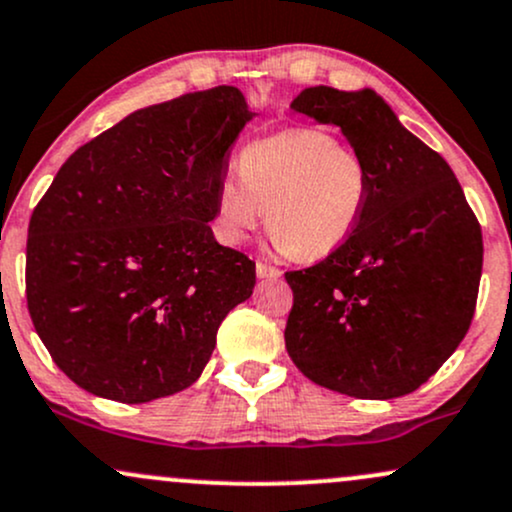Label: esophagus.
<instances>
[{"label":"esophagus","mask_w":512,"mask_h":512,"mask_svg":"<svg viewBox=\"0 0 512 512\" xmlns=\"http://www.w3.org/2000/svg\"><path fill=\"white\" fill-rule=\"evenodd\" d=\"M255 272H257V277H260V279H277V277H282V269L267 265V262H257Z\"/></svg>","instance_id":"esophagus-1"}]
</instances>
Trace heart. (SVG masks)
<instances>
[{
    "instance_id": "obj_1",
    "label": "heart",
    "mask_w": 512,
    "mask_h": 512,
    "mask_svg": "<svg viewBox=\"0 0 512 512\" xmlns=\"http://www.w3.org/2000/svg\"><path fill=\"white\" fill-rule=\"evenodd\" d=\"M372 174L350 145L318 128H284L240 153L238 174L218 184L216 223L226 243H243L262 223L299 262L338 252L367 209Z\"/></svg>"
}]
</instances>
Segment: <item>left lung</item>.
<instances>
[{"label": "left lung", "instance_id": "1", "mask_svg": "<svg viewBox=\"0 0 512 512\" xmlns=\"http://www.w3.org/2000/svg\"><path fill=\"white\" fill-rule=\"evenodd\" d=\"M291 109L333 123L372 174L345 245L286 272L294 306L286 352L303 376L355 398L406 396L464 340L484 240L452 167L401 126L374 89L308 87Z\"/></svg>", "mask_w": 512, "mask_h": 512}]
</instances>
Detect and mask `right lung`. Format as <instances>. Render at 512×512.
<instances>
[{
	"mask_svg": "<svg viewBox=\"0 0 512 512\" xmlns=\"http://www.w3.org/2000/svg\"><path fill=\"white\" fill-rule=\"evenodd\" d=\"M252 116L228 84L133 111L67 157L33 209L28 313L84 391L148 403L187 389L252 296L255 262L209 226Z\"/></svg>",
	"mask_w": 512,
	"mask_h": 512,
	"instance_id": "obj_1",
	"label": "right lung"
}]
</instances>
